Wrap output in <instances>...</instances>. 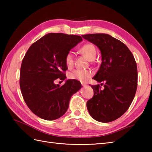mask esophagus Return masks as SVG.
<instances>
[{
	"label": "esophagus",
	"mask_w": 152,
	"mask_h": 152,
	"mask_svg": "<svg viewBox=\"0 0 152 152\" xmlns=\"http://www.w3.org/2000/svg\"><path fill=\"white\" fill-rule=\"evenodd\" d=\"M82 85L83 87H85V86H87V84H86V83H82Z\"/></svg>",
	"instance_id": "34e87169"
}]
</instances>
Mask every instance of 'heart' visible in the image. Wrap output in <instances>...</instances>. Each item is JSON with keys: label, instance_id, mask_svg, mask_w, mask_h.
<instances>
[{"label": "heart", "instance_id": "1", "mask_svg": "<svg viewBox=\"0 0 152 152\" xmlns=\"http://www.w3.org/2000/svg\"><path fill=\"white\" fill-rule=\"evenodd\" d=\"M80 51L88 57L89 61L95 59L96 54V48L92 44H86L80 48ZM64 62L68 69L72 68L74 64V54L72 51H69L66 55L64 58ZM93 75V72L90 70L76 69L69 73V78L70 79L78 80L82 82H86Z\"/></svg>", "mask_w": 152, "mask_h": 152}]
</instances>
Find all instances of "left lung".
<instances>
[{
    "mask_svg": "<svg viewBox=\"0 0 152 152\" xmlns=\"http://www.w3.org/2000/svg\"><path fill=\"white\" fill-rule=\"evenodd\" d=\"M101 51L102 63L93 79L104 84L91 85L93 96L87 102L89 114L96 121H113L127 110L137 89L138 73L133 55L125 44L107 34L82 35Z\"/></svg>",
    "mask_w": 152,
    "mask_h": 152,
    "instance_id": "8db88e82",
    "label": "left lung"
}]
</instances>
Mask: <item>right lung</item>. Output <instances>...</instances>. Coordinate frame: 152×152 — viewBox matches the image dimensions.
Returning <instances> with one entry per match:
<instances>
[{"label":"right lung","mask_w":152,"mask_h":152,"mask_svg":"<svg viewBox=\"0 0 152 152\" xmlns=\"http://www.w3.org/2000/svg\"><path fill=\"white\" fill-rule=\"evenodd\" d=\"M82 40L80 36L49 33L31 45L22 61L19 85L24 101L35 115L46 120L63 115L73 94L81 89L76 80H68L62 86L55 84L64 80L67 70L64 58Z\"/></svg>","instance_id":"1"}]
</instances>
